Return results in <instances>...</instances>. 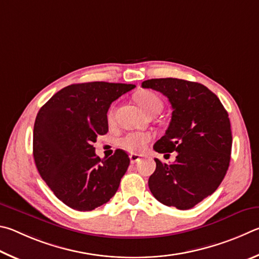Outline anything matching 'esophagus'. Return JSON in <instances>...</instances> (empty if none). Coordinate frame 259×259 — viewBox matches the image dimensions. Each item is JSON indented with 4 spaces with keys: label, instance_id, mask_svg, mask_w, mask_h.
<instances>
[{
    "label": "esophagus",
    "instance_id": "34e87169",
    "mask_svg": "<svg viewBox=\"0 0 259 259\" xmlns=\"http://www.w3.org/2000/svg\"><path fill=\"white\" fill-rule=\"evenodd\" d=\"M130 159L131 164H135V162H138L140 160V156L137 155V153H132V155H130Z\"/></svg>",
    "mask_w": 259,
    "mask_h": 259
}]
</instances>
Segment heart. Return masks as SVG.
I'll return each mask as SVG.
<instances>
[{"label": "heart", "instance_id": "heart-1", "mask_svg": "<svg viewBox=\"0 0 259 259\" xmlns=\"http://www.w3.org/2000/svg\"><path fill=\"white\" fill-rule=\"evenodd\" d=\"M135 100H137V102L140 104V107L143 109V111L147 115L161 110V100L158 98L157 94L151 92V91H141V92H139L135 95ZM115 106L110 107L107 115L109 122H112L113 119H115ZM151 134L149 133H128L126 137L120 140V146L131 152H141L146 149L147 144L151 141Z\"/></svg>", "mask_w": 259, "mask_h": 259}]
</instances>
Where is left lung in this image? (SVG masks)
<instances>
[{
	"mask_svg": "<svg viewBox=\"0 0 259 259\" xmlns=\"http://www.w3.org/2000/svg\"><path fill=\"white\" fill-rule=\"evenodd\" d=\"M142 88L162 93L173 108L168 128L153 149L178 152L173 164L155 159L149 189L164 205L190 209L214 193L228 171L232 148L229 113L216 94L196 81L156 78L144 80Z\"/></svg>",
	"mask_w": 259,
	"mask_h": 259,
	"instance_id": "1",
	"label": "left lung"
}]
</instances>
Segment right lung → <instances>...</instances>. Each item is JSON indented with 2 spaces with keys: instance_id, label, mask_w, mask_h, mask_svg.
Listing matches in <instances>:
<instances>
[{
  "instance_id": "obj_1",
  "label": "right lung",
  "mask_w": 259,
  "mask_h": 259,
  "mask_svg": "<svg viewBox=\"0 0 259 259\" xmlns=\"http://www.w3.org/2000/svg\"><path fill=\"white\" fill-rule=\"evenodd\" d=\"M134 88L107 81L72 84L39 109L33 133L35 164L56 197L72 209L93 210L119 188L128 155L117 149L100 159L93 143L108 132L110 104Z\"/></svg>"
}]
</instances>
